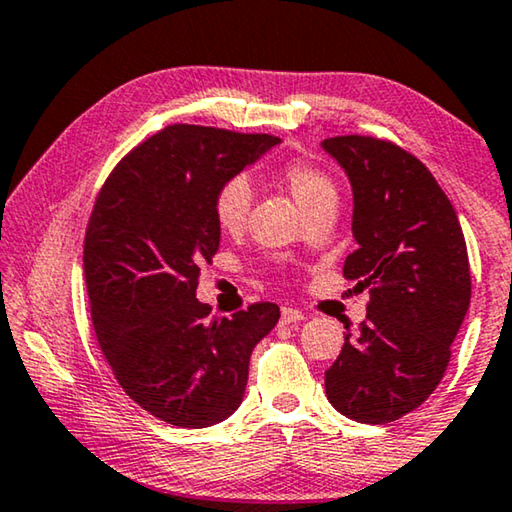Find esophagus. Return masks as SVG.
<instances>
[{
    "mask_svg": "<svg viewBox=\"0 0 512 512\" xmlns=\"http://www.w3.org/2000/svg\"><path fill=\"white\" fill-rule=\"evenodd\" d=\"M282 324H296L303 319V312L296 310V308H282Z\"/></svg>",
    "mask_w": 512,
    "mask_h": 512,
    "instance_id": "esophagus-1",
    "label": "esophagus"
}]
</instances>
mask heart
Masks as SVG:
<instances>
[{
    "instance_id": "b5f03b06",
    "label": "heart",
    "mask_w": 512,
    "mask_h": 512,
    "mask_svg": "<svg viewBox=\"0 0 512 512\" xmlns=\"http://www.w3.org/2000/svg\"><path fill=\"white\" fill-rule=\"evenodd\" d=\"M278 177L294 195V200L301 204L305 211H312L319 204L335 200V183L324 170L317 165L308 163L303 158L285 160L278 165ZM213 218L220 230L225 232H241L248 223L250 207H253V193L246 177H230L225 179L213 193Z\"/></svg>"
}]
</instances>
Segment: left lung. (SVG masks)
Returning <instances> with one entry per match:
<instances>
[{"mask_svg":"<svg viewBox=\"0 0 512 512\" xmlns=\"http://www.w3.org/2000/svg\"><path fill=\"white\" fill-rule=\"evenodd\" d=\"M324 149L354 188V239L345 276L370 287L358 335L345 333L326 370L340 414L384 425L430 398L451 361L471 301L464 234L432 172L407 149L372 135H338Z\"/></svg>","mask_w":512,"mask_h":512,"instance_id":"obj_1","label":"left lung"}]
</instances>
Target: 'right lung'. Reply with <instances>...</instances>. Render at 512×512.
I'll return each instance as SVG.
<instances>
[{"instance_id": "obj_1", "label": "right lung", "mask_w": 512, "mask_h": 512, "mask_svg": "<svg viewBox=\"0 0 512 512\" xmlns=\"http://www.w3.org/2000/svg\"><path fill=\"white\" fill-rule=\"evenodd\" d=\"M278 142L172 124L128 151L96 197L85 232L91 324L114 379L160 421H225L243 400L250 352L278 322L269 301L216 317L195 299L220 243L213 193Z\"/></svg>"}]
</instances>
